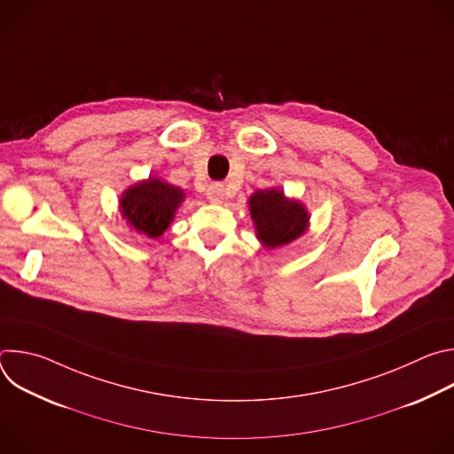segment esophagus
Masks as SVG:
<instances>
[{
    "label": "esophagus",
    "instance_id": "1",
    "mask_svg": "<svg viewBox=\"0 0 454 454\" xmlns=\"http://www.w3.org/2000/svg\"><path fill=\"white\" fill-rule=\"evenodd\" d=\"M207 198L212 203H221L224 200V186L221 183H212L207 190Z\"/></svg>",
    "mask_w": 454,
    "mask_h": 454
}]
</instances>
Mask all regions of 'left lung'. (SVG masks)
<instances>
[{"instance_id": "1", "label": "left lung", "mask_w": 454, "mask_h": 454, "mask_svg": "<svg viewBox=\"0 0 454 454\" xmlns=\"http://www.w3.org/2000/svg\"><path fill=\"white\" fill-rule=\"evenodd\" d=\"M249 212L256 226V237L268 247L284 246L298 239L309 223L305 208L298 201H287L282 190H261L249 198Z\"/></svg>"}]
</instances>
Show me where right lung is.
Listing matches in <instances>:
<instances>
[{
	"mask_svg": "<svg viewBox=\"0 0 454 454\" xmlns=\"http://www.w3.org/2000/svg\"><path fill=\"white\" fill-rule=\"evenodd\" d=\"M184 193L181 188L156 177L129 188L120 201L121 217L135 230L158 239L170 224Z\"/></svg>",
	"mask_w": 454,
	"mask_h": 454,
	"instance_id": "right-lung-1",
	"label": "right lung"
}]
</instances>
